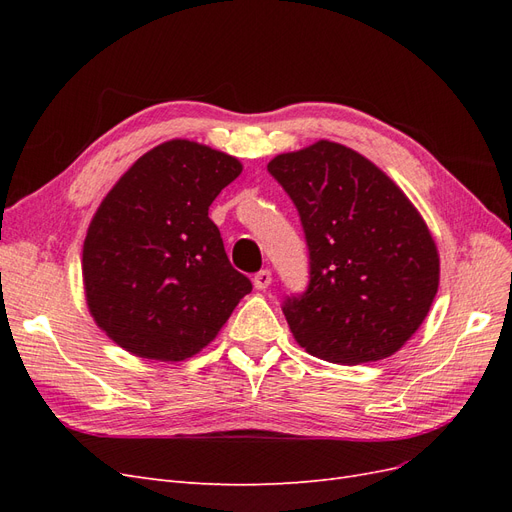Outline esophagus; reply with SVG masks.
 I'll list each match as a JSON object with an SVG mask.
<instances>
[{
    "instance_id": "obj_1",
    "label": "esophagus",
    "mask_w": 512,
    "mask_h": 512,
    "mask_svg": "<svg viewBox=\"0 0 512 512\" xmlns=\"http://www.w3.org/2000/svg\"><path fill=\"white\" fill-rule=\"evenodd\" d=\"M271 282H273V275H271L269 269H262V271H258V273L254 275V286H256L258 290L269 288Z\"/></svg>"
}]
</instances>
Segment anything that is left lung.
Listing matches in <instances>:
<instances>
[{
    "label": "left lung",
    "mask_w": 512,
    "mask_h": 512,
    "mask_svg": "<svg viewBox=\"0 0 512 512\" xmlns=\"http://www.w3.org/2000/svg\"><path fill=\"white\" fill-rule=\"evenodd\" d=\"M267 168L297 205L309 247L307 292L284 303L294 342L337 365L404 348L440 286L423 215L384 170L333 141L280 153Z\"/></svg>",
    "instance_id": "left-lung-1"
}]
</instances>
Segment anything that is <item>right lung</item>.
I'll return each instance as SVG.
<instances>
[{"label":"right lung","instance_id":"obj_1","mask_svg":"<svg viewBox=\"0 0 512 512\" xmlns=\"http://www.w3.org/2000/svg\"><path fill=\"white\" fill-rule=\"evenodd\" d=\"M241 170L235 156L173 138L138 158L102 198L81 267L89 314L117 346L151 361L190 359L252 290L209 218Z\"/></svg>","mask_w":512,"mask_h":512}]
</instances>
